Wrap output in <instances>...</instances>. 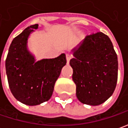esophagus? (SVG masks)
I'll return each instance as SVG.
<instances>
[{
  "label": "esophagus",
  "instance_id": "esophagus-1",
  "mask_svg": "<svg viewBox=\"0 0 128 128\" xmlns=\"http://www.w3.org/2000/svg\"><path fill=\"white\" fill-rule=\"evenodd\" d=\"M66 58L67 63H68V62H69V61H70V60L72 59V56H71V55H69L68 54H66Z\"/></svg>",
  "mask_w": 128,
  "mask_h": 128
}]
</instances>
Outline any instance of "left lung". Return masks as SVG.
Segmentation results:
<instances>
[{"mask_svg":"<svg viewBox=\"0 0 128 128\" xmlns=\"http://www.w3.org/2000/svg\"><path fill=\"white\" fill-rule=\"evenodd\" d=\"M70 60L76 97L82 104H102L116 87L118 62L112 42L100 32L86 36L72 50Z\"/></svg>","mask_w":128,"mask_h":128,"instance_id":"1","label":"left lung"}]
</instances>
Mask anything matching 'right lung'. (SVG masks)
I'll use <instances>...</instances> for the list:
<instances>
[{
	"mask_svg": "<svg viewBox=\"0 0 128 128\" xmlns=\"http://www.w3.org/2000/svg\"><path fill=\"white\" fill-rule=\"evenodd\" d=\"M38 24L28 27L13 39L6 60V70L10 91L18 100L36 106L51 98L56 81L66 65L65 54L54 59L36 61L28 48L29 36Z\"/></svg>",
	"mask_w": 128,
	"mask_h": 128,
	"instance_id": "obj_1",
	"label": "right lung"
}]
</instances>
